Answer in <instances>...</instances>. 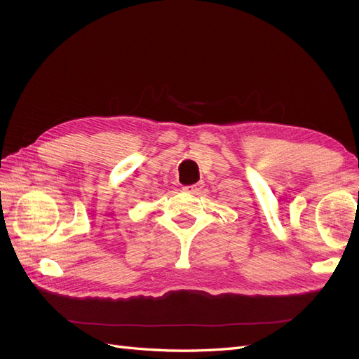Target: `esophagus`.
<instances>
[{
	"label": "esophagus",
	"instance_id": "obj_1",
	"mask_svg": "<svg viewBox=\"0 0 359 359\" xmlns=\"http://www.w3.org/2000/svg\"><path fill=\"white\" fill-rule=\"evenodd\" d=\"M202 187H203V184L198 182V184H193V186H186L182 190L187 191V193H191V194H199Z\"/></svg>",
	"mask_w": 359,
	"mask_h": 359
}]
</instances>
